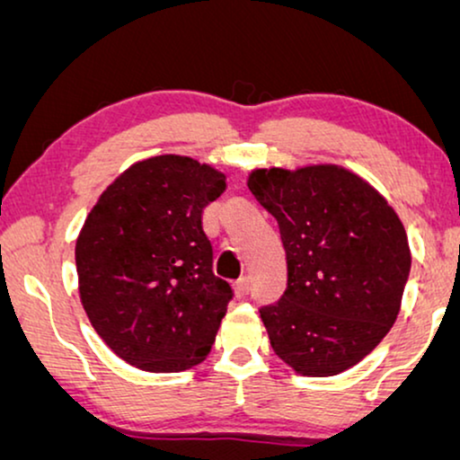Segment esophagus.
Wrapping results in <instances>:
<instances>
[{"mask_svg": "<svg viewBox=\"0 0 460 460\" xmlns=\"http://www.w3.org/2000/svg\"><path fill=\"white\" fill-rule=\"evenodd\" d=\"M234 291H236L238 297H247V295L251 293V280H249V276H243V279L236 280Z\"/></svg>", "mask_w": 460, "mask_h": 460, "instance_id": "1", "label": "esophagus"}]
</instances>
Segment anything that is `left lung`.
<instances>
[{"instance_id":"obj_1","label":"left lung","mask_w":460,"mask_h":460,"mask_svg":"<svg viewBox=\"0 0 460 460\" xmlns=\"http://www.w3.org/2000/svg\"><path fill=\"white\" fill-rule=\"evenodd\" d=\"M279 222L287 288L261 305L276 356L331 376L368 356L392 329L411 274L400 217L362 178L337 165L257 169L249 178Z\"/></svg>"}]
</instances>
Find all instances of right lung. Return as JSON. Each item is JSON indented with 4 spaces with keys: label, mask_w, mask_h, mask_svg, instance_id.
<instances>
[{
    "label": "right lung",
    "mask_w": 460,
    "mask_h": 460,
    "mask_svg": "<svg viewBox=\"0 0 460 460\" xmlns=\"http://www.w3.org/2000/svg\"><path fill=\"white\" fill-rule=\"evenodd\" d=\"M226 175L178 155L140 161L102 192L77 238L87 318L119 358L150 373L203 362L234 291L213 274L205 207Z\"/></svg>",
    "instance_id": "add662e5"
}]
</instances>
